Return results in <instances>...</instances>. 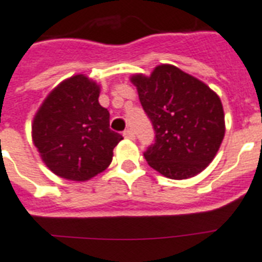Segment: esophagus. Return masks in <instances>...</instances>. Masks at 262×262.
<instances>
[{"mask_svg": "<svg viewBox=\"0 0 262 262\" xmlns=\"http://www.w3.org/2000/svg\"><path fill=\"white\" fill-rule=\"evenodd\" d=\"M124 137L127 138V140H135V133L130 130V129H126V130L124 132Z\"/></svg>", "mask_w": 262, "mask_h": 262, "instance_id": "esophagus-1", "label": "esophagus"}]
</instances>
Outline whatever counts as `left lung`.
<instances>
[{
	"label": "left lung",
	"instance_id": "left-lung-1",
	"mask_svg": "<svg viewBox=\"0 0 262 262\" xmlns=\"http://www.w3.org/2000/svg\"><path fill=\"white\" fill-rule=\"evenodd\" d=\"M132 83L156 132L144 153L151 168L172 180L201 173L216 157L225 136L221 100L206 83L162 63L150 76L133 74Z\"/></svg>",
	"mask_w": 262,
	"mask_h": 262
}]
</instances>
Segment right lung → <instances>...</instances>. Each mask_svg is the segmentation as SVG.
Here are the masks:
<instances>
[{
	"instance_id": "right-lung-1",
	"label": "right lung",
	"mask_w": 262,
	"mask_h": 262,
	"mask_svg": "<svg viewBox=\"0 0 262 262\" xmlns=\"http://www.w3.org/2000/svg\"><path fill=\"white\" fill-rule=\"evenodd\" d=\"M100 85L85 74L58 83L33 118L32 138L43 164L61 179L88 181L104 172L122 136L111 130Z\"/></svg>"
}]
</instances>
